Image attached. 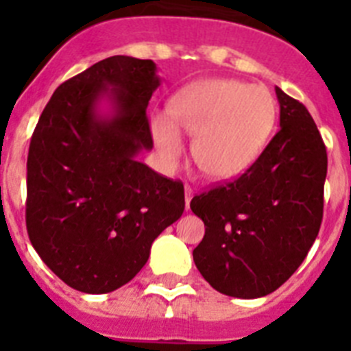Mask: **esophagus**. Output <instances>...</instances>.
<instances>
[{
	"mask_svg": "<svg viewBox=\"0 0 351 351\" xmlns=\"http://www.w3.org/2000/svg\"><path fill=\"white\" fill-rule=\"evenodd\" d=\"M184 193H186V197H184L186 209H188V207H190L191 198H193V188H191V186H188V184H186V186H184Z\"/></svg>",
	"mask_w": 351,
	"mask_h": 351,
	"instance_id": "esophagus-1",
	"label": "esophagus"
}]
</instances>
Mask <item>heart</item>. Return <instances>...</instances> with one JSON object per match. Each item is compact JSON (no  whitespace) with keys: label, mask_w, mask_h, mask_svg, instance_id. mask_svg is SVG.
Returning <instances> with one entry per match:
<instances>
[{"label":"heart","mask_w":351,"mask_h":351,"mask_svg":"<svg viewBox=\"0 0 351 351\" xmlns=\"http://www.w3.org/2000/svg\"><path fill=\"white\" fill-rule=\"evenodd\" d=\"M167 108L170 117L151 116V133L160 156L167 163L181 156L182 130L193 137V161L214 181L239 178L258 160L278 114L267 88L232 79L191 84L176 93Z\"/></svg>","instance_id":"1"}]
</instances>
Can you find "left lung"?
<instances>
[{"label": "left lung", "mask_w": 351, "mask_h": 351, "mask_svg": "<svg viewBox=\"0 0 351 351\" xmlns=\"http://www.w3.org/2000/svg\"><path fill=\"white\" fill-rule=\"evenodd\" d=\"M280 126L241 176L193 197L206 225L193 260L219 293L258 299L299 269L324 218L327 149L308 108L276 88Z\"/></svg>", "instance_id": "obj_1"}]
</instances>
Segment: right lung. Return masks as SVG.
<instances>
[{"label":"right lung","instance_id":"right-lung-1","mask_svg":"<svg viewBox=\"0 0 351 351\" xmlns=\"http://www.w3.org/2000/svg\"><path fill=\"white\" fill-rule=\"evenodd\" d=\"M158 86L151 60L98 61L56 89L31 137L27 235L45 265L84 293L132 281L184 210L182 182L137 160L153 149L145 108Z\"/></svg>","mask_w":351,"mask_h":351}]
</instances>
